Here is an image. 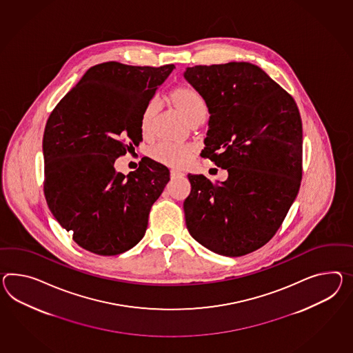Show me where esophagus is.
<instances>
[{"mask_svg": "<svg viewBox=\"0 0 353 353\" xmlns=\"http://www.w3.org/2000/svg\"><path fill=\"white\" fill-rule=\"evenodd\" d=\"M183 177V173L177 172V171H171V179L176 180V179H182Z\"/></svg>", "mask_w": 353, "mask_h": 353, "instance_id": "1", "label": "esophagus"}]
</instances>
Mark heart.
Wrapping results in <instances>:
<instances>
[{"label":"heart","instance_id":"obj_1","mask_svg":"<svg viewBox=\"0 0 353 353\" xmlns=\"http://www.w3.org/2000/svg\"><path fill=\"white\" fill-rule=\"evenodd\" d=\"M170 102L174 110L180 113L191 126L200 125L207 116V105L203 98L189 86H176L170 93ZM157 104L154 102L146 104L140 117V132L146 138L153 129ZM198 152V148L192 144H170L159 143L150 150V157L158 163L164 164L174 170H182L189 165L192 157Z\"/></svg>","mask_w":353,"mask_h":353}]
</instances>
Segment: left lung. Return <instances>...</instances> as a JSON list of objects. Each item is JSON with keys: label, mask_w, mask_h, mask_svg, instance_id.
Masks as SVG:
<instances>
[{"label": "left lung", "mask_w": 353, "mask_h": 353, "mask_svg": "<svg viewBox=\"0 0 353 353\" xmlns=\"http://www.w3.org/2000/svg\"><path fill=\"white\" fill-rule=\"evenodd\" d=\"M185 79L210 113L204 155L224 182L189 174L190 234L215 254L242 256L283 223L302 179V122L292 95L249 62L194 66Z\"/></svg>", "instance_id": "1"}]
</instances>
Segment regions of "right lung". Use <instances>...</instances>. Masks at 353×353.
I'll return each instance as SVG.
<instances>
[{
  "instance_id": "add662e5",
  "label": "right lung",
  "mask_w": 353,
  "mask_h": 353,
  "mask_svg": "<svg viewBox=\"0 0 353 353\" xmlns=\"http://www.w3.org/2000/svg\"><path fill=\"white\" fill-rule=\"evenodd\" d=\"M173 69L116 61L95 65L50 114L43 135L44 196L80 248L111 256L144 237L170 171L146 161L125 176L113 163L141 141V113Z\"/></svg>"
}]
</instances>
